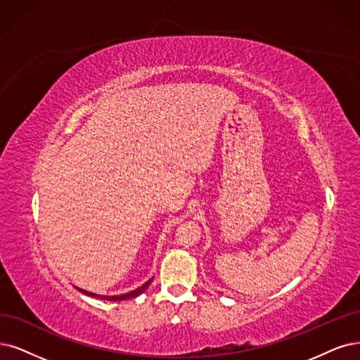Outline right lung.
Wrapping results in <instances>:
<instances>
[{
    "instance_id": "right-lung-1",
    "label": "right lung",
    "mask_w": 360,
    "mask_h": 360,
    "mask_svg": "<svg viewBox=\"0 0 360 360\" xmlns=\"http://www.w3.org/2000/svg\"><path fill=\"white\" fill-rule=\"evenodd\" d=\"M153 282V278H150L148 282L143 283L142 286H139L138 289L131 290V292H127V294H123V295H115V297H108V295H98V294H93V292H89V290H84V289H79V292H83L84 295H89V297H93V298H101V300H106V301H123V300H130V298H135L138 295H141L142 292L150 286V283Z\"/></svg>"
}]
</instances>
